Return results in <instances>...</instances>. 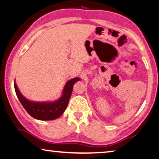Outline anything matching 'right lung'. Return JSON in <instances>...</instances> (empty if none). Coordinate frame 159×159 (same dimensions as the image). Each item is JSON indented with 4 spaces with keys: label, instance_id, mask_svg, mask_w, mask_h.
I'll return each instance as SVG.
<instances>
[{
    "label": "right lung",
    "instance_id": "add662e5",
    "mask_svg": "<svg viewBox=\"0 0 159 159\" xmlns=\"http://www.w3.org/2000/svg\"><path fill=\"white\" fill-rule=\"evenodd\" d=\"M79 80V78H74L69 80L64 86L62 96L58 100L49 103L29 101L22 95H21L15 82L14 83V86L19 100L29 115L38 120H50L59 118L65 111L68 105L70 97L71 95L73 86L75 83Z\"/></svg>",
    "mask_w": 159,
    "mask_h": 159
}]
</instances>
